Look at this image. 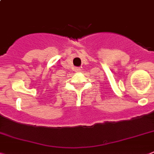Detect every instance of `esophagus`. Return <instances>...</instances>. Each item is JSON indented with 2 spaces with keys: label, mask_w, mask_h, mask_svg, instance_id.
<instances>
[{
  "label": "esophagus",
  "mask_w": 154,
  "mask_h": 154,
  "mask_svg": "<svg viewBox=\"0 0 154 154\" xmlns=\"http://www.w3.org/2000/svg\"><path fill=\"white\" fill-rule=\"evenodd\" d=\"M75 72H79L80 70H81V68H75Z\"/></svg>",
  "instance_id": "obj_1"
}]
</instances>
